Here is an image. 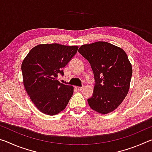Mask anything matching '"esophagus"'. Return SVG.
<instances>
[{
    "label": "esophagus",
    "instance_id": "34e87169",
    "mask_svg": "<svg viewBox=\"0 0 152 152\" xmlns=\"http://www.w3.org/2000/svg\"><path fill=\"white\" fill-rule=\"evenodd\" d=\"M76 90H78V91H82V89H83V87H81V86H76Z\"/></svg>",
    "mask_w": 152,
    "mask_h": 152
}]
</instances>
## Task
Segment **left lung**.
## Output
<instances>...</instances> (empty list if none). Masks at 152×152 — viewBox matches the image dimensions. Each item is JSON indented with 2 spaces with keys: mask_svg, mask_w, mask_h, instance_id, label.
<instances>
[{
  "mask_svg": "<svg viewBox=\"0 0 152 152\" xmlns=\"http://www.w3.org/2000/svg\"><path fill=\"white\" fill-rule=\"evenodd\" d=\"M78 52L91 64L95 84L88 99L95 111L107 114L116 109L127 96L132 66L125 51L105 42L82 45Z\"/></svg>",
  "mask_w": 152,
  "mask_h": 152,
  "instance_id": "1",
  "label": "left lung"
}]
</instances>
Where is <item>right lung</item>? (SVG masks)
I'll list each match as a JSON object with an SVG mask.
<instances>
[{"instance_id": "add662e5", "label": "right lung", "mask_w": 152, "mask_h": 152, "mask_svg": "<svg viewBox=\"0 0 152 152\" xmlns=\"http://www.w3.org/2000/svg\"><path fill=\"white\" fill-rule=\"evenodd\" d=\"M78 46L58 43L40 44L32 48L23 61L21 70L25 90L33 103L48 115L65 109L73 94L74 87L59 82L62 69L78 51Z\"/></svg>"}]
</instances>
